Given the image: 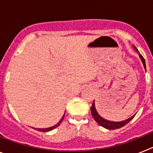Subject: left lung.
Segmentation results:
<instances>
[{
  "label": "left lung",
  "mask_w": 153,
  "mask_h": 153,
  "mask_svg": "<svg viewBox=\"0 0 153 153\" xmlns=\"http://www.w3.org/2000/svg\"><path fill=\"white\" fill-rule=\"evenodd\" d=\"M134 47V49L136 50V52L139 53V56H140V59H141V61L143 64V67H144V69H146V62H145V59L143 58V56H142L141 54L140 53V52L138 51V50L136 49L135 46H133ZM91 109V113H92V116H93V119L96 120L97 122V123L99 125H100L101 126L104 127V128H106L107 129H120L121 127H123V126H125L126 124H127L130 121V120H132V118L135 117V115H133L132 117H129V119H127V120H123V121H120V122H114V121H109V120H106V119L102 118L101 117L100 115L99 114L97 113V109H96V106H95V101H93V104H92V106L90 108Z\"/></svg>",
  "instance_id": "8db88e82"
}]
</instances>
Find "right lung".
<instances>
[{
	"label": "right lung",
	"instance_id": "add662e5",
	"mask_svg": "<svg viewBox=\"0 0 153 153\" xmlns=\"http://www.w3.org/2000/svg\"><path fill=\"white\" fill-rule=\"evenodd\" d=\"M64 115H65V113H64V114H63V117H62V118H61V120H60V121L58 122L57 124H56V125L53 126L49 127V128H45V129H40V128H38V129H36V128H33V129H36V130H37V131H40V132H49V131L53 130V129H54L55 128H56V127H57L58 126H59L60 123H61V122H62V121H63V117H64Z\"/></svg>",
	"mask_w": 153,
	"mask_h": 153
}]
</instances>
